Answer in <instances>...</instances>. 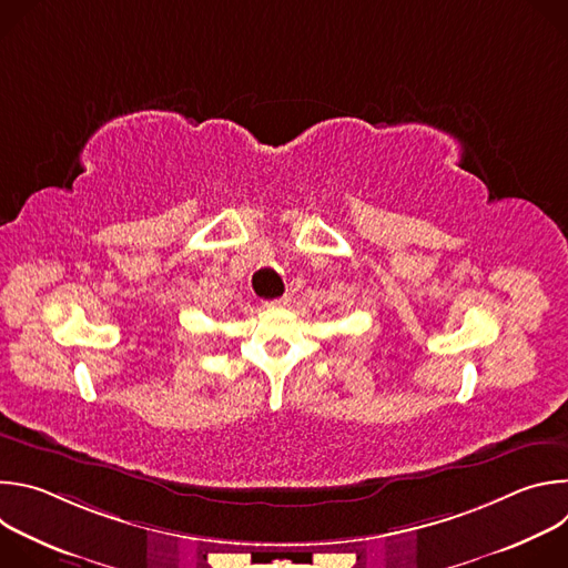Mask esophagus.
Masks as SVG:
<instances>
[{
	"instance_id": "obj_1",
	"label": "esophagus",
	"mask_w": 568,
	"mask_h": 568,
	"mask_svg": "<svg viewBox=\"0 0 568 568\" xmlns=\"http://www.w3.org/2000/svg\"><path fill=\"white\" fill-rule=\"evenodd\" d=\"M290 301V296L285 294V296H281V298H272V301H265V305L267 307H281V305H285Z\"/></svg>"
}]
</instances>
